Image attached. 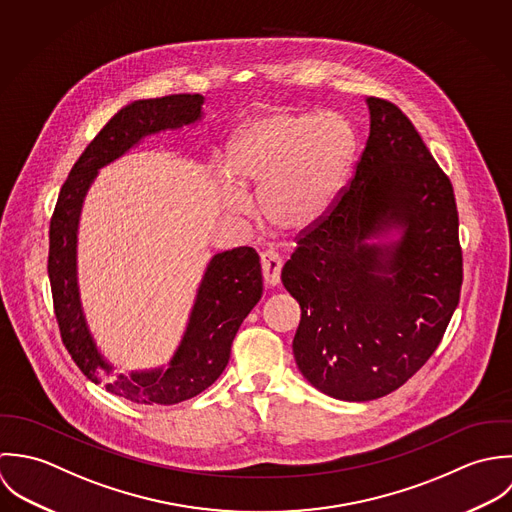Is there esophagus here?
I'll list each match as a JSON object with an SVG mask.
<instances>
[{"label":"esophagus","mask_w":512,"mask_h":512,"mask_svg":"<svg viewBox=\"0 0 512 512\" xmlns=\"http://www.w3.org/2000/svg\"><path fill=\"white\" fill-rule=\"evenodd\" d=\"M261 269H263L265 285H269V287L279 285L283 261H281V257L275 251H263L261 253Z\"/></svg>","instance_id":"obj_1"}]
</instances>
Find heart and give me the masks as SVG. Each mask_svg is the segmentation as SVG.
I'll list each match as a JSON object with an SVG mask.
<instances>
[{
	"mask_svg": "<svg viewBox=\"0 0 512 512\" xmlns=\"http://www.w3.org/2000/svg\"><path fill=\"white\" fill-rule=\"evenodd\" d=\"M356 154L350 122L336 112L277 110L245 122L229 144L221 172L223 202L233 215H249L240 186H257L265 219L287 233L316 227L336 204Z\"/></svg>",
	"mask_w": 512,
	"mask_h": 512,
	"instance_id": "b5f03b06",
	"label": "heart"
}]
</instances>
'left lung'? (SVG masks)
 I'll return each mask as SVG.
<instances>
[{
    "label": "left lung",
    "instance_id": "left-lung-1",
    "mask_svg": "<svg viewBox=\"0 0 512 512\" xmlns=\"http://www.w3.org/2000/svg\"><path fill=\"white\" fill-rule=\"evenodd\" d=\"M370 136L330 213L299 233L281 279L301 305L299 370L322 394L370 402L429 360L459 305L453 186L408 116L368 97ZM390 228L392 244H368Z\"/></svg>",
    "mask_w": 512,
    "mask_h": 512
}]
</instances>
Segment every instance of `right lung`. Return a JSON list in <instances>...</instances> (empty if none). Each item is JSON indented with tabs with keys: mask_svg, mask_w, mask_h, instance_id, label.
Wrapping results in <instances>:
<instances>
[{
	"mask_svg": "<svg viewBox=\"0 0 512 512\" xmlns=\"http://www.w3.org/2000/svg\"><path fill=\"white\" fill-rule=\"evenodd\" d=\"M202 95H170L120 108L85 148L69 172L49 225V281L61 338L81 372L95 384L112 366L99 352L79 299L77 227L83 200L97 172L136 146L144 136L176 130L202 118ZM263 295L259 255L237 247L213 255L205 269L184 338L170 366L108 378L106 392L144 406H174L209 388L225 370L233 338Z\"/></svg>",
	"mask_w": 512,
	"mask_h": 512,
	"instance_id": "obj_1",
	"label": "right lung"
}]
</instances>
